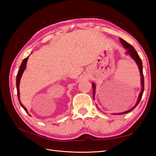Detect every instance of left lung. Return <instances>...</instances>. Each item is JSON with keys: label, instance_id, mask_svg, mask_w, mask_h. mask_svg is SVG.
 Segmentation results:
<instances>
[{"label": "left lung", "instance_id": "8db88e82", "mask_svg": "<svg viewBox=\"0 0 156 156\" xmlns=\"http://www.w3.org/2000/svg\"><path fill=\"white\" fill-rule=\"evenodd\" d=\"M120 39V41L122 44V46L125 48L127 49V52H126V54H129V55L131 56V57L133 58L135 62L137 63V64L138 66V68L139 69H140V74H141V91L140 93V95H139V98H138V100L136 102V104L134 106V107L131 108L130 110H129L127 111H125L123 112H121V113H117V114H112V115H122V114H125V113H128V112H131L132 110H133V109L137 107V105L140 103V102L141 101V99L142 98V95H143L144 93V74H143V67H142V62H141V59L140 58V56H139L138 54L137 53V51H135V48L132 46L131 45H130L129 44H128L127 42H126L124 39H122L121 38H119ZM92 88H93V98L94 100V95H95V89H96V86L94 84V83H92Z\"/></svg>", "mask_w": 156, "mask_h": 156}]
</instances>
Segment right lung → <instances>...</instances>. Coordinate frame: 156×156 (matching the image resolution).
I'll use <instances>...</instances> for the list:
<instances>
[{
	"mask_svg": "<svg viewBox=\"0 0 156 156\" xmlns=\"http://www.w3.org/2000/svg\"><path fill=\"white\" fill-rule=\"evenodd\" d=\"M29 57V55L28 57H27L26 58H25L23 59L22 63H21V65L20 66V68H19V70L18 71L17 73V75H16V90H17V96H18V99L19 101V103L21 105V107L25 109V111L27 112L29 115H30L29 114V112H27V108H26L23 105L21 102V101H20V92H19V84H20V80H21V78L23 75V73L24 72V70L26 68V65H27V59Z\"/></svg>",
	"mask_w": 156,
	"mask_h": 156,
	"instance_id": "obj_1",
	"label": "right lung"
}]
</instances>
